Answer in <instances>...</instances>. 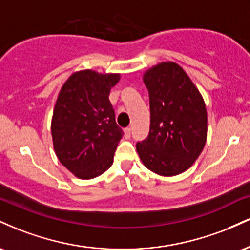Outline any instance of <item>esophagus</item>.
<instances>
[{"label":"esophagus","instance_id":"esophagus-1","mask_svg":"<svg viewBox=\"0 0 250 250\" xmlns=\"http://www.w3.org/2000/svg\"><path fill=\"white\" fill-rule=\"evenodd\" d=\"M123 133H125V139H129L131 135V128H125V130H123Z\"/></svg>","mask_w":250,"mask_h":250}]
</instances>
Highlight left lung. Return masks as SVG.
<instances>
[{"mask_svg":"<svg viewBox=\"0 0 250 250\" xmlns=\"http://www.w3.org/2000/svg\"><path fill=\"white\" fill-rule=\"evenodd\" d=\"M149 91L150 129L137 142L143 165L161 176H176L194 165L207 141L208 119L200 90L181 65L157 63L143 74Z\"/></svg>","mask_w":250,"mask_h":250,"instance_id":"8db88e82","label":"left lung"}]
</instances>
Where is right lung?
<instances>
[{
	"mask_svg": "<svg viewBox=\"0 0 250 250\" xmlns=\"http://www.w3.org/2000/svg\"><path fill=\"white\" fill-rule=\"evenodd\" d=\"M116 73L79 70L62 85L51 117V137L59 161L82 180L100 176L113 165L122 130L109 101Z\"/></svg>",
	"mask_w": 250,
	"mask_h": 250,
	"instance_id": "obj_1",
	"label": "right lung"
}]
</instances>
